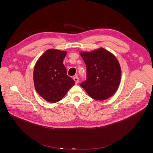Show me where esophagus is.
Segmentation results:
<instances>
[{"label":"esophagus","mask_w":153,"mask_h":153,"mask_svg":"<svg viewBox=\"0 0 153 153\" xmlns=\"http://www.w3.org/2000/svg\"><path fill=\"white\" fill-rule=\"evenodd\" d=\"M73 80H75V82L76 84H78V82H79V78H78V76H76L73 77Z\"/></svg>","instance_id":"34e87169"}]
</instances>
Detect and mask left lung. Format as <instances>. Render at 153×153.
Returning <instances> with one entry per match:
<instances>
[{
  "label": "left lung",
  "mask_w": 153,
  "mask_h": 153,
  "mask_svg": "<svg viewBox=\"0 0 153 153\" xmlns=\"http://www.w3.org/2000/svg\"><path fill=\"white\" fill-rule=\"evenodd\" d=\"M80 55L87 69V80L80 86L96 100L103 101L112 96L121 79V69L116 57L103 48L91 52L81 51Z\"/></svg>",
  "instance_id": "obj_1"
}]
</instances>
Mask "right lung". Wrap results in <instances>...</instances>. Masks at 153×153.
Wrapping results in <instances>:
<instances>
[{"label":"right lung","mask_w":153,"mask_h":153,"mask_svg":"<svg viewBox=\"0 0 153 153\" xmlns=\"http://www.w3.org/2000/svg\"><path fill=\"white\" fill-rule=\"evenodd\" d=\"M67 52L48 49L37 61L33 73L34 84L38 94L49 103L61 100L75 84L67 75L63 64Z\"/></svg>","instance_id":"right-lung-1"}]
</instances>
